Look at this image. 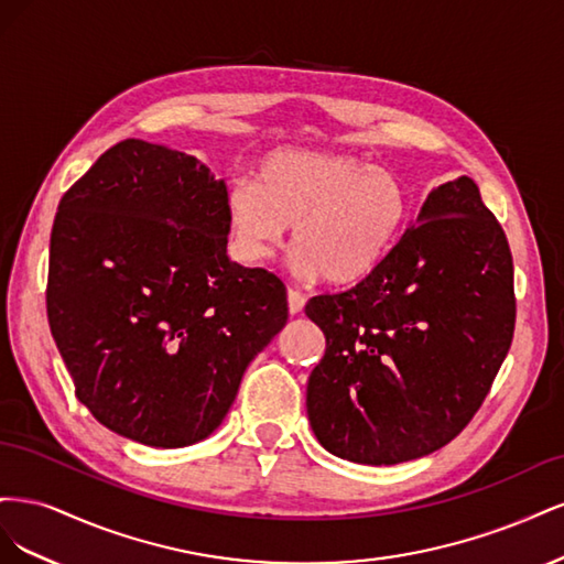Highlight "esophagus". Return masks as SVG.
Returning <instances> with one entry per match:
<instances>
[{"mask_svg": "<svg viewBox=\"0 0 564 564\" xmlns=\"http://www.w3.org/2000/svg\"><path fill=\"white\" fill-rule=\"evenodd\" d=\"M286 303H289V313L299 315L305 308V296L301 292H296V289H289V292H286Z\"/></svg>", "mask_w": 564, "mask_h": 564, "instance_id": "34e87169", "label": "esophagus"}]
</instances>
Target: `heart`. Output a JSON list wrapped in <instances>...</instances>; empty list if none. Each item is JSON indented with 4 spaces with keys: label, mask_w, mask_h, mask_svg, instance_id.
Wrapping results in <instances>:
<instances>
[{
    "label": "heart",
    "mask_w": 564,
    "mask_h": 564,
    "mask_svg": "<svg viewBox=\"0 0 564 564\" xmlns=\"http://www.w3.org/2000/svg\"><path fill=\"white\" fill-rule=\"evenodd\" d=\"M412 214L390 169L340 152L272 150L228 195L230 232L242 259L268 261L294 226L292 270L303 280L355 284L398 247Z\"/></svg>",
    "instance_id": "obj_1"
}]
</instances>
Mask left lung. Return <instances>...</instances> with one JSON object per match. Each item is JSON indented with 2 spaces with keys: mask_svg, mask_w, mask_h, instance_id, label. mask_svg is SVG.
I'll use <instances>...</instances> for the list:
<instances>
[{
  "mask_svg": "<svg viewBox=\"0 0 564 564\" xmlns=\"http://www.w3.org/2000/svg\"><path fill=\"white\" fill-rule=\"evenodd\" d=\"M305 315L327 338L305 395L319 445L367 466L431 454L482 406L513 340L506 232L473 178L449 181L369 278Z\"/></svg>",
  "mask_w": 564,
  "mask_h": 564,
  "instance_id": "1",
  "label": "left lung"
}]
</instances>
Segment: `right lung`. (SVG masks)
<instances>
[{"mask_svg": "<svg viewBox=\"0 0 564 564\" xmlns=\"http://www.w3.org/2000/svg\"><path fill=\"white\" fill-rule=\"evenodd\" d=\"M228 191L185 152L127 139L58 204L46 315L75 395L148 447L209 437L286 324V289L228 259Z\"/></svg>", "mask_w": 564, "mask_h": 564, "instance_id": "add662e5", "label": "right lung"}]
</instances>
